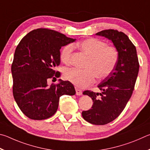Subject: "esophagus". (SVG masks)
I'll return each instance as SVG.
<instances>
[{
    "label": "esophagus",
    "instance_id": "34e87169",
    "mask_svg": "<svg viewBox=\"0 0 150 150\" xmlns=\"http://www.w3.org/2000/svg\"><path fill=\"white\" fill-rule=\"evenodd\" d=\"M76 94L77 96H82V91L78 89L77 88H76Z\"/></svg>",
    "mask_w": 150,
    "mask_h": 150
}]
</instances>
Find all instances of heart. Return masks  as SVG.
Wrapping results in <instances>:
<instances>
[{
    "instance_id": "obj_1",
    "label": "heart",
    "mask_w": 150,
    "mask_h": 150,
    "mask_svg": "<svg viewBox=\"0 0 150 150\" xmlns=\"http://www.w3.org/2000/svg\"><path fill=\"white\" fill-rule=\"evenodd\" d=\"M76 47L87 56L85 69L66 68L64 77L78 88H83L94 82L96 76L103 79L111 74L119 60V52L115 47L107 45L105 42L96 38L86 39L76 43ZM73 51L71 45L62 49L60 59L67 64Z\"/></svg>"
}]
</instances>
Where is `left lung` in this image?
<instances>
[{
	"label": "left lung",
	"mask_w": 150,
	"mask_h": 150,
	"mask_svg": "<svg viewBox=\"0 0 150 150\" xmlns=\"http://www.w3.org/2000/svg\"><path fill=\"white\" fill-rule=\"evenodd\" d=\"M96 35L111 41L119 52V60L113 71L98 86L102 92H83L93 102L90 109L82 111L83 118L91 124L103 125L119 117L127 105L138 76L139 62L135 46L124 33L107 30Z\"/></svg>",
	"instance_id": "8db88e82"
}]
</instances>
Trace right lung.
I'll return each mask as SVG.
<instances>
[{"instance_id": "1", "label": "right lung", "mask_w": 150, "mask_h": 150, "mask_svg": "<svg viewBox=\"0 0 150 150\" xmlns=\"http://www.w3.org/2000/svg\"><path fill=\"white\" fill-rule=\"evenodd\" d=\"M58 31L41 28L28 33L14 52L11 71L13 96L21 111L33 120H43L57 112L60 97L74 96L69 81L48 85L50 78H59L54 68L60 64V49L75 41Z\"/></svg>"}]
</instances>
